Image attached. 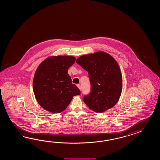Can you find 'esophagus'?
Returning <instances> with one entry per match:
<instances>
[{"mask_svg": "<svg viewBox=\"0 0 160 160\" xmlns=\"http://www.w3.org/2000/svg\"><path fill=\"white\" fill-rule=\"evenodd\" d=\"M77 87L79 89V90H81V85L78 84V85H77Z\"/></svg>", "mask_w": 160, "mask_h": 160, "instance_id": "34e87169", "label": "esophagus"}]
</instances>
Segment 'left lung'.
<instances>
[{
    "label": "left lung",
    "mask_w": 160,
    "mask_h": 160,
    "mask_svg": "<svg viewBox=\"0 0 160 160\" xmlns=\"http://www.w3.org/2000/svg\"><path fill=\"white\" fill-rule=\"evenodd\" d=\"M76 62L88 72L91 85L90 94L83 101L96 112H104L119 100L122 77L119 65L109 54L98 51L79 57Z\"/></svg>",
    "instance_id": "8db88e82"
}]
</instances>
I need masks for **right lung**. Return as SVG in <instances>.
Segmentation results:
<instances>
[{
	"label": "right lung",
	"mask_w": 160,
	"mask_h": 160,
	"mask_svg": "<svg viewBox=\"0 0 160 160\" xmlns=\"http://www.w3.org/2000/svg\"><path fill=\"white\" fill-rule=\"evenodd\" d=\"M75 61L72 56H52L38 67L33 79V91L43 109L59 113L66 109L74 95L81 94L68 73Z\"/></svg>",
	"instance_id": "1"
}]
</instances>
